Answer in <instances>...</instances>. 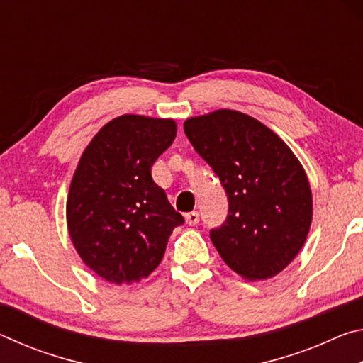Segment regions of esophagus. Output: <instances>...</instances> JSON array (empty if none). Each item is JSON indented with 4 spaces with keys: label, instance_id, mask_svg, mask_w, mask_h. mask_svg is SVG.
I'll use <instances>...</instances> for the list:
<instances>
[{
    "label": "esophagus",
    "instance_id": "1",
    "mask_svg": "<svg viewBox=\"0 0 363 363\" xmlns=\"http://www.w3.org/2000/svg\"><path fill=\"white\" fill-rule=\"evenodd\" d=\"M199 220H200V214L196 211L186 213V223L189 225H196V224H199Z\"/></svg>",
    "mask_w": 363,
    "mask_h": 363
}]
</instances>
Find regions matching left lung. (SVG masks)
<instances>
[{"label":"left lung","instance_id":"8db88e82","mask_svg":"<svg viewBox=\"0 0 363 363\" xmlns=\"http://www.w3.org/2000/svg\"><path fill=\"white\" fill-rule=\"evenodd\" d=\"M184 131L229 200L227 219L210 230L220 257L247 280L281 272L311 229L312 194L303 164L272 130L237 110L194 116Z\"/></svg>","mask_w":363,"mask_h":363}]
</instances>
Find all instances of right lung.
Segmentation results:
<instances>
[{"instance_id": "right-lung-1", "label": "right lung", "mask_w": 363, "mask_h": 363, "mask_svg": "<svg viewBox=\"0 0 363 363\" xmlns=\"http://www.w3.org/2000/svg\"><path fill=\"white\" fill-rule=\"evenodd\" d=\"M176 131L174 120L121 115L101 128L79 158L67 227L83 262L110 284L149 277L171 232L184 224L152 179V164Z\"/></svg>"}]
</instances>
